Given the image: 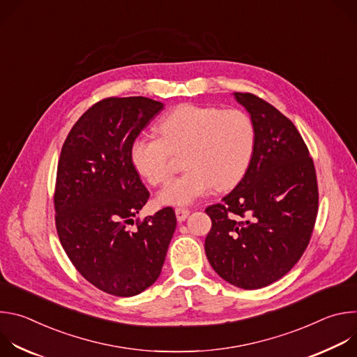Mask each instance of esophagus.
Wrapping results in <instances>:
<instances>
[{"instance_id": "1", "label": "esophagus", "mask_w": 357, "mask_h": 357, "mask_svg": "<svg viewBox=\"0 0 357 357\" xmlns=\"http://www.w3.org/2000/svg\"><path fill=\"white\" fill-rule=\"evenodd\" d=\"M175 213H176V219H178V222H185L186 220V218L189 216V209H183V208H178L176 211H175Z\"/></svg>"}]
</instances>
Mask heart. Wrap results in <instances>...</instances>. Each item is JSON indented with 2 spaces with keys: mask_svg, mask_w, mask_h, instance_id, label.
<instances>
[{
  "mask_svg": "<svg viewBox=\"0 0 357 357\" xmlns=\"http://www.w3.org/2000/svg\"><path fill=\"white\" fill-rule=\"evenodd\" d=\"M161 137L137 135L130 146L134 169L149 185H161L171 174L174 155L186 169L160 192L162 205L186 206L215 186L226 189L245 174L256 146V127L241 110L181 105L158 124Z\"/></svg>",
  "mask_w": 357,
  "mask_h": 357,
  "instance_id": "obj_1",
  "label": "heart"
}]
</instances>
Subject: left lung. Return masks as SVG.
Wrapping results in <instances>:
<instances>
[{
    "label": "left lung",
    "mask_w": 357,
    "mask_h": 357,
    "mask_svg": "<svg viewBox=\"0 0 357 357\" xmlns=\"http://www.w3.org/2000/svg\"><path fill=\"white\" fill-rule=\"evenodd\" d=\"M256 127V146L237 186L206 208L212 268L227 282L257 289L284 277L308 247L318 213L314 161L294 123L263 98L234 93Z\"/></svg>",
    "instance_id": "8db88e82"
}]
</instances>
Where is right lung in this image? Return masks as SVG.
I'll return each instance as SVG.
<instances>
[{"label":"right lung","mask_w":357,"mask_h":357,"mask_svg":"<svg viewBox=\"0 0 357 357\" xmlns=\"http://www.w3.org/2000/svg\"><path fill=\"white\" fill-rule=\"evenodd\" d=\"M164 109L148 97H109L72 127L61 151L55 188L59 240L94 287L134 296L154 284L176 227L172 208L134 218L149 192L130 160L132 139Z\"/></svg>","instance_id":"1"}]
</instances>
